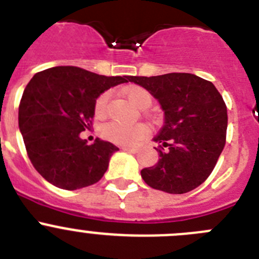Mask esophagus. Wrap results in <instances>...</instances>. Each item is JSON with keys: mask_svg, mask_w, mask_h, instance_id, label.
<instances>
[{"mask_svg": "<svg viewBox=\"0 0 259 259\" xmlns=\"http://www.w3.org/2000/svg\"><path fill=\"white\" fill-rule=\"evenodd\" d=\"M122 149L126 152H130V153H137L138 152V148H134V147H124Z\"/></svg>", "mask_w": 259, "mask_h": 259, "instance_id": "1", "label": "esophagus"}]
</instances>
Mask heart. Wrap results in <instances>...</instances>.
I'll list each match as a JSON object with an SVG mask.
<instances>
[{
    "instance_id": "b5f03b06",
    "label": "heart",
    "mask_w": 259,
    "mask_h": 259,
    "mask_svg": "<svg viewBox=\"0 0 259 259\" xmlns=\"http://www.w3.org/2000/svg\"><path fill=\"white\" fill-rule=\"evenodd\" d=\"M122 92L127 97L129 102L135 107L143 108L151 105V94L142 87L130 85L122 89ZM108 98H110L108 93H103L98 97V100L96 101V106H94L97 116H103L106 113ZM147 134H148V127L141 122L139 124H124L120 121H111L102 127V135L106 139L116 144H124V146L134 144L138 139L146 137Z\"/></svg>"
}]
</instances>
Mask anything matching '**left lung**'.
<instances>
[{
	"label": "left lung",
	"mask_w": 259,
	"mask_h": 259,
	"mask_svg": "<svg viewBox=\"0 0 259 259\" xmlns=\"http://www.w3.org/2000/svg\"><path fill=\"white\" fill-rule=\"evenodd\" d=\"M129 81L147 89L163 111V125L153 138L161 144L156 148L158 162L141 171L143 180L170 194L199 187L211 175L226 139L228 110L216 87L188 72L129 76Z\"/></svg>",
	"instance_id": "left-lung-1"
}]
</instances>
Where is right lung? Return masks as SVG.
I'll list each match as a JSON object with an SVG mask.
<instances>
[{"label": "right lung", "mask_w": 259, "mask_h": 259, "mask_svg": "<svg viewBox=\"0 0 259 259\" xmlns=\"http://www.w3.org/2000/svg\"><path fill=\"white\" fill-rule=\"evenodd\" d=\"M129 76H105L75 66H56L35 74L19 106V129L35 170L65 190L89 187L107 171L118 148L80 133L91 129L97 98Z\"/></svg>", "instance_id": "right-lung-1"}]
</instances>
